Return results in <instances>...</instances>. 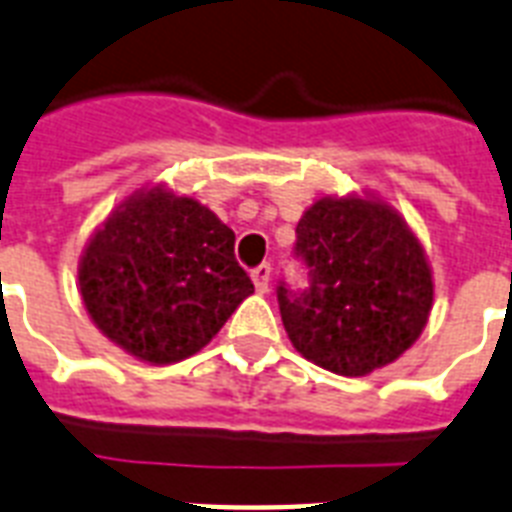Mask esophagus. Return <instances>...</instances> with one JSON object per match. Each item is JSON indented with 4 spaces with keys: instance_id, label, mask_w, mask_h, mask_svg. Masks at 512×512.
Returning a JSON list of instances; mask_svg holds the SVG:
<instances>
[{
    "instance_id": "obj_1",
    "label": "esophagus",
    "mask_w": 512,
    "mask_h": 512,
    "mask_svg": "<svg viewBox=\"0 0 512 512\" xmlns=\"http://www.w3.org/2000/svg\"><path fill=\"white\" fill-rule=\"evenodd\" d=\"M252 284H255V289L260 294L268 292V286H270V265L268 263L257 265V268L252 270Z\"/></svg>"
}]
</instances>
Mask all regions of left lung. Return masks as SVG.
I'll list each match as a JSON object with an SVG mask.
<instances>
[{"label": "left lung", "mask_w": 512, "mask_h": 512, "mask_svg": "<svg viewBox=\"0 0 512 512\" xmlns=\"http://www.w3.org/2000/svg\"><path fill=\"white\" fill-rule=\"evenodd\" d=\"M310 292L278 286L294 350L339 376H368L400 360L434 307L429 255L407 220L373 191L326 194L297 223Z\"/></svg>", "instance_id": "8db88e82"}]
</instances>
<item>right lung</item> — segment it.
<instances>
[{
    "label": "right lung",
    "mask_w": 512,
    "mask_h": 512,
    "mask_svg": "<svg viewBox=\"0 0 512 512\" xmlns=\"http://www.w3.org/2000/svg\"><path fill=\"white\" fill-rule=\"evenodd\" d=\"M234 242V231L189 194L139 186L83 247V307L115 347L141 363L186 360L255 292Z\"/></svg>",
    "instance_id": "1"
}]
</instances>
